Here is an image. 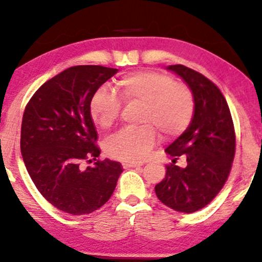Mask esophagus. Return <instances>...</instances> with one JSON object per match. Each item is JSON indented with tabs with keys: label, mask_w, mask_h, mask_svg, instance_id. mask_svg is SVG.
Returning a JSON list of instances; mask_svg holds the SVG:
<instances>
[{
	"label": "esophagus",
	"mask_w": 262,
	"mask_h": 262,
	"mask_svg": "<svg viewBox=\"0 0 262 262\" xmlns=\"http://www.w3.org/2000/svg\"><path fill=\"white\" fill-rule=\"evenodd\" d=\"M142 166V164L139 163H123V168L129 169V168H139Z\"/></svg>",
	"instance_id": "esophagus-1"
}]
</instances>
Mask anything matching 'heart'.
<instances>
[{"label":"heart","instance_id":"1","mask_svg":"<svg viewBox=\"0 0 262 262\" xmlns=\"http://www.w3.org/2000/svg\"><path fill=\"white\" fill-rule=\"evenodd\" d=\"M118 97L125 103L139 104L137 122L140 126L123 129L105 143L111 158L122 162H142L157 143L158 132L164 137L182 134L190 125L195 100L186 85L158 71H138L123 76L116 83ZM120 113V100L114 94L98 91L89 103V114L98 128L114 125Z\"/></svg>","mask_w":262,"mask_h":262}]
</instances>
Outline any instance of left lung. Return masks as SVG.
I'll return each mask as SVG.
<instances>
[{
    "label": "left lung",
    "instance_id": "left-lung-1",
    "mask_svg": "<svg viewBox=\"0 0 262 262\" xmlns=\"http://www.w3.org/2000/svg\"><path fill=\"white\" fill-rule=\"evenodd\" d=\"M190 88L195 112L190 125L165 149L186 158V166H166L165 178L155 185V194L175 211H198L217 195L228 179L235 155L231 114L220 89L199 72L182 64L168 66Z\"/></svg>",
    "mask_w": 262,
    "mask_h": 262
}]
</instances>
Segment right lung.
Segmentation results:
<instances>
[{
  "instance_id": "right-lung-1",
  "label": "right lung",
  "mask_w": 262,
  "mask_h": 262,
  "mask_svg": "<svg viewBox=\"0 0 262 262\" xmlns=\"http://www.w3.org/2000/svg\"><path fill=\"white\" fill-rule=\"evenodd\" d=\"M118 72L102 66H74L42 84L22 118L21 153L38 191L61 211L85 215L109 200L123 169L97 160V130L89 103ZM83 160L94 166L80 168Z\"/></svg>"
}]
</instances>
